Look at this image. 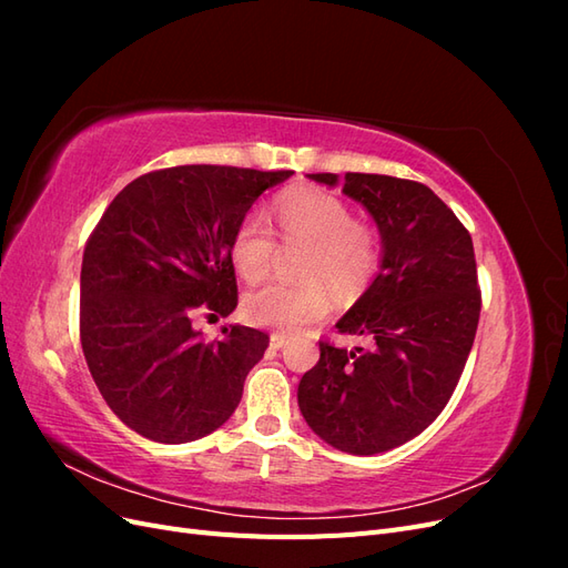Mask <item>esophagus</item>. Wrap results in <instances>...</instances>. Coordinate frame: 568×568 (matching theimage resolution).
I'll return each mask as SVG.
<instances>
[{
	"mask_svg": "<svg viewBox=\"0 0 568 568\" xmlns=\"http://www.w3.org/2000/svg\"><path fill=\"white\" fill-rule=\"evenodd\" d=\"M286 336L284 334H272L270 336V348H274V351H280V348H284L286 346Z\"/></svg>",
	"mask_w": 568,
	"mask_h": 568,
	"instance_id": "1",
	"label": "esophagus"
}]
</instances>
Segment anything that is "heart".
<instances>
[{
    "instance_id": "1",
    "label": "heart",
    "mask_w": 568,
    "mask_h": 568,
    "mask_svg": "<svg viewBox=\"0 0 568 568\" xmlns=\"http://www.w3.org/2000/svg\"><path fill=\"white\" fill-rule=\"evenodd\" d=\"M274 222L288 246H305L298 261L303 284L270 282L244 296L242 313L251 324L277 332H301L332 307L329 282L338 294H353L372 277L379 261L374 232L355 222L346 203L320 189H298L274 203ZM230 255L236 272L255 282L270 272L277 255L267 220L246 215L234 230Z\"/></svg>"
}]
</instances>
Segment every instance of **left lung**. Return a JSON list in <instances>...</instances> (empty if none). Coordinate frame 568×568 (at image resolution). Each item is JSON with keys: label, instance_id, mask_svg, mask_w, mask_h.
I'll use <instances>...</instances> for the list:
<instances>
[{"label": "left lung", "instance_id": "left-lung-1", "mask_svg": "<svg viewBox=\"0 0 568 568\" xmlns=\"http://www.w3.org/2000/svg\"><path fill=\"white\" fill-rule=\"evenodd\" d=\"M307 178L338 184L332 173ZM343 194L382 236L379 272L336 322L369 348L322 341L320 363L298 384V407L332 448L376 455L419 436L448 405L474 346L480 291L467 227L426 184L346 173Z\"/></svg>", "mask_w": 568, "mask_h": 568}]
</instances>
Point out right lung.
<instances>
[{"instance_id": "1", "label": "right lung", "mask_w": 568, "mask_h": 568, "mask_svg": "<svg viewBox=\"0 0 568 568\" xmlns=\"http://www.w3.org/2000/svg\"><path fill=\"white\" fill-rule=\"evenodd\" d=\"M291 175L165 168L130 182L101 215L82 255L80 341L99 393L132 432L175 445L232 417L270 336L230 324L205 341L192 322L234 311V230Z\"/></svg>"}]
</instances>
